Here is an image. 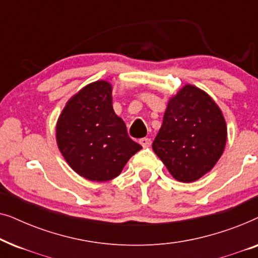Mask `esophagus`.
I'll return each instance as SVG.
<instances>
[{
    "mask_svg": "<svg viewBox=\"0 0 258 258\" xmlns=\"http://www.w3.org/2000/svg\"><path fill=\"white\" fill-rule=\"evenodd\" d=\"M140 144L142 146L143 148H147V147H150L151 146V140L149 137H143V139L140 140Z\"/></svg>",
    "mask_w": 258,
    "mask_h": 258,
    "instance_id": "esophagus-1",
    "label": "esophagus"
}]
</instances>
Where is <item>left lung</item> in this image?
<instances>
[{
	"mask_svg": "<svg viewBox=\"0 0 258 258\" xmlns=\"http://www.w3.org/2000/svg\"><path fill=\"white\" fill-rule=\"evenodd\" d=\"M227 135L221 108L209 94L188 83L169 98L153 150L175 179L195 182L220 160Z\"/></svg>",
	"mask_w": 258,
	"mask_h": 258,
	"instance_id": "1",
	"label": "left lung"
}]
</instances>
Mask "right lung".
I'll list each match as a JSON object with an SVG mask.
<instances>
[{
  "label": "right lung",
  "mask_w": 258,
  "mask_h": 258,
  "mask_svg": "<svg viewBox=\"0 0 258 258\" xmlns=\"http://www.w3.org/2000/svg\"><path fill=\"white\" fill-rule=\"evenodd\" d=\"M56 143L69 167L94 182L115 178L142 149L115 114L112 86L105 80L87 84L69 98L56 123Z\"/></svg>",
  "instance_id": "obj_1"
}]
</instances>
